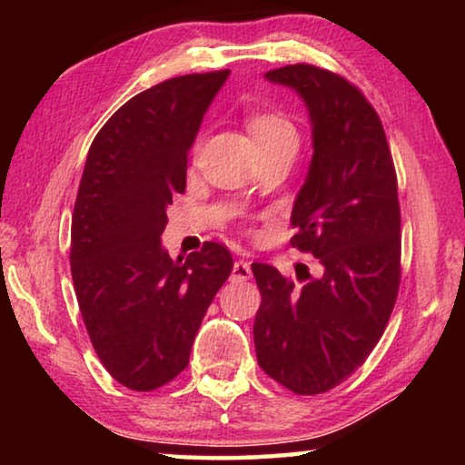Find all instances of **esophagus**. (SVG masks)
Listing matches in <instances>:
<instances>
[{"mask_svg":"<svg viewBox=\"0 0 465 465\" xmlns=\"http://www.w3.org/2000/svg\"><path fill=\"white\" fill-rule=\"evenodd\" d=\"M252 277L250 262L246 261H235L232 269V281H248Z\"/></svg>","mask_w":465,"mask_h":465,"instance_id":"34e87169","label":"esophagus"}]
</instances>
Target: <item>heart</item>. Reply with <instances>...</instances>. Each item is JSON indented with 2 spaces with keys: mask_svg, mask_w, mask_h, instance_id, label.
<instances>
[{
  "mask_svg": "<svg viewBox=\"0 0 465 465\" xmlns=\"http://www.w3.org/2000/svg\"><path fill=\"white\" fill-rule=\"evenodd\" d=\"M246 129L254 139L261 155L272 152V149L297 147V127L287 114L279 113V110H252L246 116Z\"/></svg>",
  "mask_w": 465,
  "mask_h": 465,
  "instance_id": "1",
  "label": "heart"
}]
</instances>
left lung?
<instances>
[{"label": "left lung", "instance_id": "left-lung-1", "mask_svg": "<svg viewBox=\"0 0 465 465\" xmlns=\"http://www.w3.org/2000/svg\"><path fill=\"white\" fill-rule=\"evenodd\" d=\"M266 77L310 108L313 157L291 213V246L316 256L324 274L297 285L252 264L262 295L254 346L266 375L316 396L365 363L390 322L402 277L398 178L380 114L357 85L310 63Z\"/></svg>", "mask_w": 465, "mask_h": 465}]
</instances>
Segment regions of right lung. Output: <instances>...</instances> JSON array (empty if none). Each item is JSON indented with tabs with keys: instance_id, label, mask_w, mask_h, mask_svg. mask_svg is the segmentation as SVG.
Masks as SVG:
<instances>
[{
	"instance_id": "add662e5",
	"label": "right lung",
	"mask_w": 465,
	"mask_h": 465,
	"mask_svg": "<svg viewBox=\"0 0 465 465\" xmlns=\"http://www.w3.org/2000/svg\"><path fill=\"white\" fill-rule=\"evenodd\" d=\"M230 69L172 77L133 96L94 137L72 222V277L102 365L152 391L184 371L199 326L232 274L230 250L204 242L172 261L160 235L184 193L188 149Z\"/></svg>"
}]
</instances>
